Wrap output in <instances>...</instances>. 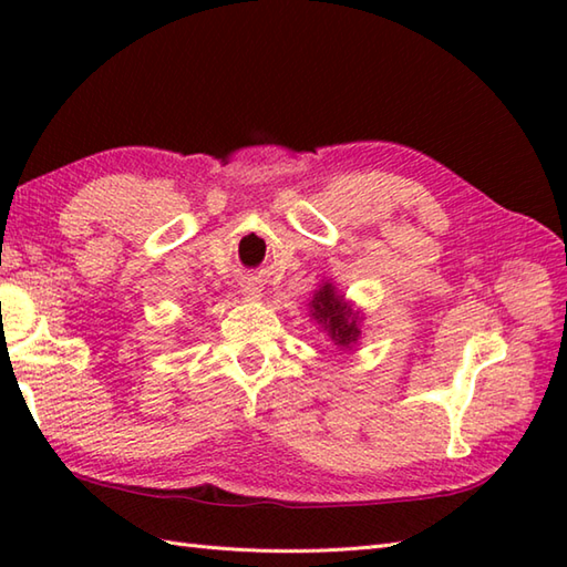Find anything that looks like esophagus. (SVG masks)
Masks as SVG:
<instances>
[{"label":"esophagus","mask_w":567,"mask_h":567,"mask_svg":"<svg viewBox=\"0 0 567 567\" xmlns=\"http://www.w3.org/2000/svg\"><path fill=\"white\" fill-rule=\"evenodd\" d=\"M244 292L248 299H260L262 297V290H260V285L258 282H252V280H248V282H244Z\"/></svg>","instance_id":"esophagus-1"}]
</instances>
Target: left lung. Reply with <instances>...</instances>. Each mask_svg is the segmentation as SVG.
Listing matches in <instances>:
<instances>
[{
	"mask_svg": "<svg viewBox=\"0 0 567 567\" xmlns=\"http://www.w3.org/2000/svg\"><path fill=\"white\" fill-rule=\"evenodd\" d=\"M307 307L309 317L319 323L321 331L329 336L339 351H353L360 341V333H363L360 331L363 315L353 309L351 302H346V295L339 290V285H333L331 280H321Z\"/></svg>",
	"mask_w": 567,
	"mask_h": 567,
	"instance_id": "1",
	"label": "left lung"
}]
</instances>
